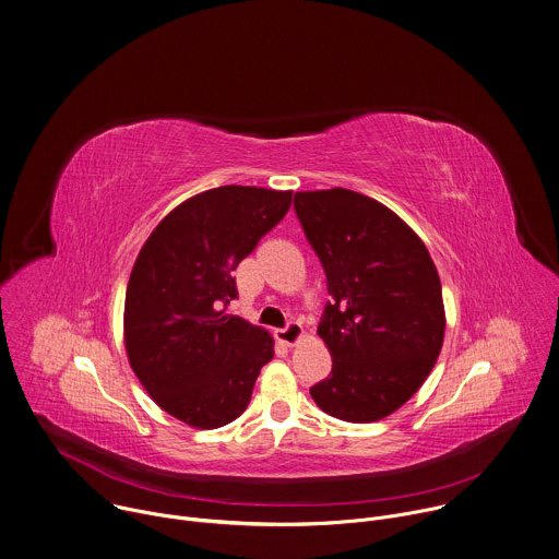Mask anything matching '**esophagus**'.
<instances>
[{"label":"esophagus","instance_id":"1","mask_svg":"<svg viewBox=\"0 0 559 559\" xmlns=\"http://www.w3.org/2000/svg\"><path fill=\"white\" fill-rule=\"evenodd\" d=\"M300 335H302V326L298 322H289L287 326L276 331V340L285 346H294L300 340Z\"/></svg>","mask_w":559,"mask_h":559}]
</instances>
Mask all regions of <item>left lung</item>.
Masks as SVG:
<instances>
[{
	"instance_id": "8db88e82",
	"label": "left lung",
	"mask_w": 559,
	"mask_h": 559,
	"mask_svg": "<svg viewBox=\"0 0 559 559\" xmlns=\"http://www.w3.org/2000/svg\"><path fill=\"white\" fill-rule=\"evenodd\" d=\"M294 211L331 294L318 335L333 366L309 393L335 419H384L419 391L441 353L437 267L393 211L359 193H296Z\"/></svg>"
}]
</instances>
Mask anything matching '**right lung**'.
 Here are the masks:
<instances>
[{"mask_svg":"<svg viewBox=\"0 0 559 559\" xmlns=\"http://www.w3.org/2000/svg\"><path fill=\"white\" fill-rule=\"evenodd\" d=\"M289 206V191L219 186L179 204L142 246L127 285L124 344L133 373L175 419L213 430L248 408L274 342L221 307L239 296L237 265Z\"/></svg>","mask_w":559,"mask_h":559,"instance_id":"obj_1","label":"right lung"}]
</instances>
